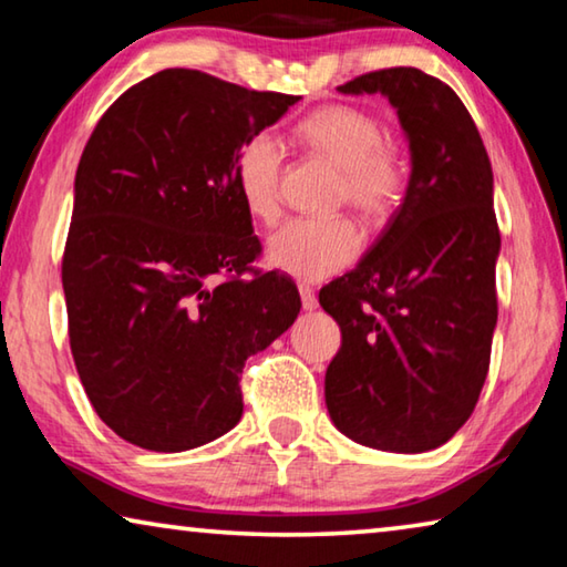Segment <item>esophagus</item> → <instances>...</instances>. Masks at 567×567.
Instances as JSON below:
<instances>
[{
  "instance_id": "obj_1",
  "label": "esophagus",
  "mask_w": 567,
  "mask_h": 567,
  "mask_svg": "<svg viewBox=\"0 0 567 567\" xmlns=\"http://www.w3.org/2000/svg\"><path fill=\"white\" fill-rule=\"evenodd\" d=\"M300 297H302V310L307 312L318 310V295H315L310 285H300Z\"/></svg>"
}]
</instances>
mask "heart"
<instances>
[{
	"label": "heart",
	"instance_id": "1",
	"mask_svg": "<svg viewBox=\"0 0 567 567\" xmlns=\"http://www.w3.org/2000/svg\"><path fill=\"white\" fill-rule=\"evenodd\" d=\"M295 134L305 147L342 169V199L364 217L382 219L400 205L408 167L385 142V130L370 112L350 104H328L307 114ZM285 152L270 132H257L237 152L235 185L249 215L275 223L280 215ZM362 249L360 227L348 217L290 219L267 239V262L305 282L338 275Z\"/></svg>",
	"mask_w": 567,
	"mask_h": 567
}]
</instances>
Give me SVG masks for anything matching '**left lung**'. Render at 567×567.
Segmentation results:
<instances>
[{
  "label": "left lung",
  "mask_w": 567,
  "mask_h": 567,
  "mask_svg": "<svg viewBox=\"0 0 567 567\" xmlns=\"http://www.w3.org/2000/svg\"><path fill=\"white\" fill-rule=\"evenodd\" d=\"M342 94H385L410 145L405 199L358 267L320 290L342 344L324 402L342 435L425 453L473 415L491 368L501 229L493 167L473 117L415 66L354 76Z\"/></svg>",
  "instance_id": "left-lung-1"
}]
</instances>
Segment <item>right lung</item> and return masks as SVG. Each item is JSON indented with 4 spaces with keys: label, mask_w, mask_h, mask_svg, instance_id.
I'll return each mask as SVG.
<instances>
[{
    "label": "right lung",
    "mask_w": 567,
    "mask_h": 567,
    "mask_svg": "<svg viewBox=\"0 0 567 567\" xmlns=\"http://www.w3.org/2000/svg\"><path fill=\"white\" fill-rule=\"evenodd\" d=\"M300 97L162 70L102 114L74 177L62 260L70 348L104 425L182 453L243 417L239 375L300 312L260 255L235 185L252 134Z\"/></svg>",
    "instance_id": "1"
}]
</instances>
